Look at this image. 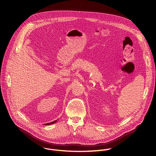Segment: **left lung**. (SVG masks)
<instances>
[{
  "label": "left lung",
  "instance_id": "1",
  "mask_svg": "<svg viewBox=\"0 0 156 156\" xmlns=\"http://www.w3.org/2000/svg\"><path fill=\"white\" fill-rule=\"evenodd\" d=\"M57 122V120H55V121H54V122H52V123H49V124H48H48H46V125H51V124H52V123H55V122Z\"/></svg>",
  "mask_w": 156,
  "mask_h": 156
}]
</instances>
